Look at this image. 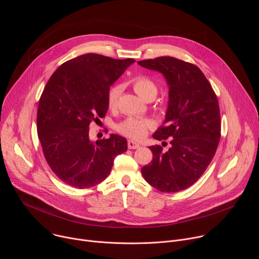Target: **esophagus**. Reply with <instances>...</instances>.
Listing matches in <instances>:
<instances>
[{"instance_id":"1","label":"esophagus","mask_w":259,"mask_h":259,"mask_svg":"<svg viewBox=\"0 0 259 259\" xmlns=\"http://www.w3.org/2000/svg\"><path fill=\"white\" fill-rule=\"evenodd\" d=\"M128 147L130 150H136V149H139L140 147V144L137 143L136 141H133V140H129L128 141Z\"/></svg>"}]
</instances>
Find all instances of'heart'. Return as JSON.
Returning a JSON list of instances; mask_svg holds the SVG:
<instances>
[{"label":"heart","instance_id":"1","mask_svg":"<svg viewBox=\"0 0 259 259\" xmlns=\"http://www.w3.org/2000/svg\"><path fill=\"white\" fill-rule=\"evenodd\" d=\"M132 87L134 91L144 100L156 97L158 93V87L156 83L147 76H137L132 80ZM122 92L120 85H115L109 89L107 94V105L109 108H115L118 105L119 98ZM153 127V123L150 120L141 118H128L121 122L117 126V130L132 139H141L145 136L147 130Z\"/></svg>","mask_w":259,"mask_h":259}]
</instances>
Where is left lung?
<instances>
[{
  "mask_svg": "<svg viewBox=\"0 0 259 259\" xmlns=\"http://www.w3.org/2000/svg\"><path fill=\"white\" fill-rule=\"evenodd\" d=\"M138 64L164 76L169 100L163 126L153 137L167 138V152L152 145L153 160L141 168L143 178L163 193L190 188L211 163L220 139V113L215 92L202 70L190 62L162 56ZM163 145V144H162Z\"/></svg>",
  "mask_w": 259,
  "mask_h": 259,
  "instance_id": "left-lung-1",
  "label": "left lung"
}]
</instances>
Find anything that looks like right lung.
<instances>
[{
	"instance_id": "add662e5",
	"label": "right lung",
	"mask_w": 259,
	"mask_h": 259,
	"mask_svg": "<svg viewBox=\"0 0 259 259\" xmlns=\"http://www.w3.org/2000/svg\"><path fill=\"white\" fill-rule=\"evenodd\" d=\"M133 62L88 53L62 63L47 82L36 116L38 136L50 168L68 186H97L127 151L126 138L117 134L90 140L89 126L105 116L109 87Z\"/></svg>"
}]
</instances>
